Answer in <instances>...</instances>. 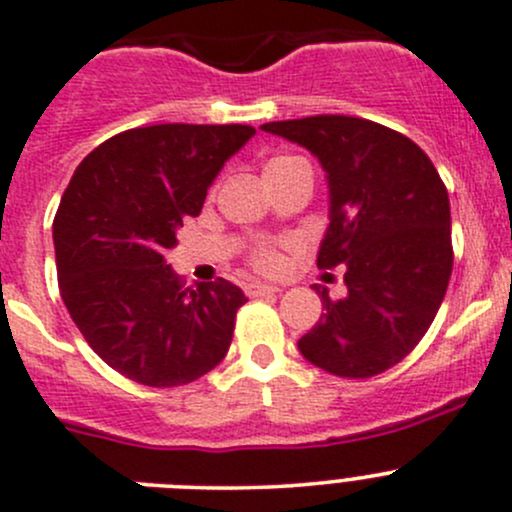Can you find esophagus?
<instances>
[{
    "instance_id": "esophagus-1",
    "label": "esophagus",
    "mask_w": 512,
    "mask_h": 512,
    "mask_svg": "<svg viewBox=\"0 0 512 512\" xmlns=\"http://www.w3.org/2000/svg\"><path fill=\"white\" fill-rule=\"evenodd\" d=\"M277 292H282V289L272 287V284H262V282L245 284V294H247V297H267V294H277Z\"/></svg>"
}]
</instances>
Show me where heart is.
Masks as SVG:
<instances>
[{
    "label": "heart",
    "instance_id": "heart-1",
    "mask_svg": "<svg viewBox=\"0 0 512 512\" xmlns=\"http://www.w3.org/2000/svg\"><path fill=\"white\" fill-rule=\"evenodd\" d=\"M289 159L292 157L272 159L270 164H267V169H270V166L284 164V161ZM252 265H255L260 272H277L279 267H282V252H279L277 242H262V245L255 250V255H252Z\"/></svg>",
    "mask_w": 512,
    "mask_h": 512
}]
</instances>
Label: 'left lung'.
<instances>
[{
    "mask_svg": "<svg viewBox=\"0 0 512 512\" xmlns=\"http://www.w3.org/2000/svg\"><path fill=\"white\" fill-rule=\"evenodd\" d=\"M306 147L328 181V228L316 265H343L348 294L319 289L324 314L299 338L309 363L373 378L422 341L449 287V193L427 154L395 129L348 115L267 122Z\"/></svg>",
    "mask_w": 512,
    "mask_h": 512,
    "instance_id": "8db88e82",
    "label": "left lung"
}]
</instances>
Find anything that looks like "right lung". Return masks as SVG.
I'll return each instance as SVG.
<instances>
[{"instance_id": "right-lung-1", "label": "right lung", "mask_w": 512, "mask_h": 512, "mask_svg": "<svg viewBox=\"0 0 512 512\" xmlns=\"http://www.w3.org/2000/svg\"><path fill=\"white\" fill-rule=\"evenodd\" d=\"M252 134L250 125L127 129L80 161L63 193L53 218L63 304L90 348L134 383H193L228 353L242 289L228 279L184 289L164 255Z\"/></svg>"}]
</instances>
